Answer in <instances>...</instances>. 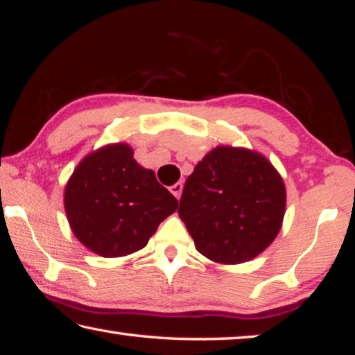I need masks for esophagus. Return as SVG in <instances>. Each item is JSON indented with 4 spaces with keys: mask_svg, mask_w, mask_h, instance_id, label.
<instances>
[{
    "mask_svg": "<svg viewBox=\"0 0 355 355\" xmlns=\"http://www.w3.org/2000/svg\"><path fill=\"white\" fill-rule=\"evenodd\" d=\"M169 191L172 192L173 196L177 197V199H180V196H182V191H183V183L178 182V183H175V184H172L171 188H169Z\"/></svg>",
    "mask_w": 355,
    "mask_h": 355,
    "instance_id": "esophagus-1",
    "label": "esophagus"
}]
</instances>
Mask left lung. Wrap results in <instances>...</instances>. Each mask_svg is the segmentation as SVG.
Returning a JSON list of instances; mask_svg holds the SVG:
<instances>
[{
	"label": "left lung",
	"instance_id": "1",
	"mask_svg": "<svg viewBox=\"0 0 355 355\" xmlns=\"http://www.w3.org/2000/svg\"><path fill=\"white\" fill-rule=\"evenodd\" d=\"M285 207V183L266 156L219 146L186 180L178 214L203 257L239 264L271 245Z\"/></svg>",
	"mask_w": 355,
	"mask_h": 355
}]
</instances>
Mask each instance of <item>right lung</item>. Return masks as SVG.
<instances>
[{
    "mask_svg": "<svg viewBox=\"0 0 355 355\" xmlns=\"http://www.w3.org/2000/svg\"><path fill=\"white\" fill-rule=\"evenodd\" d=\"M73 235L100 257H125L146 248L178 207L155 172L137 164L125 142L107 144L78 163L64 191Z\"/></svg>",
    "mask_w": 355,
    "mask_h": 355,
    "instance_id": "obj_1",
    "label": "right lung"
}]
</instances>
